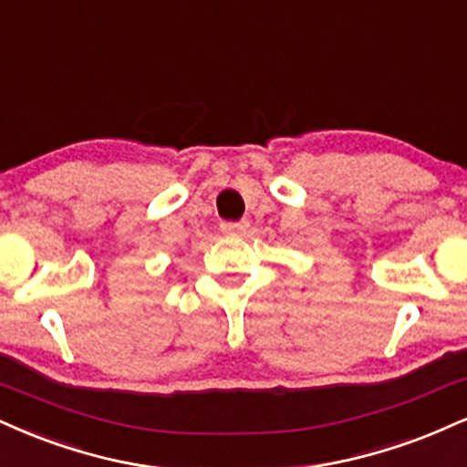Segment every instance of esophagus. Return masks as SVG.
Returning <instances> with one entry per match:
<instances>
[{"label": "esophagus", "mask_w": 467, "mask_h": 467, "mask_svg": "<svg viewBox=\"0 0 467 467\" xmlns=\"http://www.w3.org/2000/svg\"><path fill=\"white\" fill-rule=\"evenodd\" d=\"M250 223L245 222V219H241V222H222V233L226 234V237H237V234H244L245 230H248Z\"/></svg>", "instance_id": "obj_1"}]
</instances>
